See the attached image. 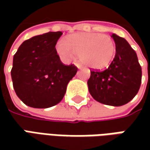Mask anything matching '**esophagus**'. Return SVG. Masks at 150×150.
I'll return each instance as SVG.
<instances>
[{"label":"esophagus","mask_w":150,"mask_h":150,"mask_svg":"<svg viewBox=\"0 0 150 150\" xmlns=\"http://www.w3.org/2000/svg\"><path fill=\"white\" fill-rule=\"evenodd\" d=\"M75 66L77 67L78 69H82V66H81V65H80L79 63H75Z\"/></svg>","instance_id":"34e87169"}]
</instances>
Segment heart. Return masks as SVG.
I'll return each mask as SVG.
<instances>
[{"label": "heart", "instance_id": "1", "mask_svg": "<svg viewBox=\"0 0 150 150\" xmlns=\"http://www.w3.org/2000/svg\"><path fill=\"white\" fill-rule=\"evenodd\" d=\"M56 49L63 60H72L77 55L86 67L101 69L112 62L116 47L114 41L107 35L82 32L72 35L67 41L60 39Z\"/></svg>", "mask_w": 150, "mask_h": 150}]
</instances>
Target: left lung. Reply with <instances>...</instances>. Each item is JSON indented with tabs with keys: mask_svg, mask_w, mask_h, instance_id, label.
I'll return each mask as SVG.
<instances>
[{
	"mask_svg": "<svg viewBox=\"0 0 150 150\" xmlns=\"http://www.w3.org/2000/svg\"><path fill=\"white\" fill-rule=\"evenodd\" d=\"M113 60L104 71H91L88 91L96 101L110 106H122L138 93L142 78L141 67L134 50L129 42L116 34Z\"/></svg>",
	"mask_w": 150,
	"mask_h": 150,
	"instance_id": "1",
	"label": "left lung"
}]
</instances>
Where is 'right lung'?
Returning <instances> with one entry per match:
<instances>
[{
	"mask_svg": "<svg viewBox=\"0 0 150 150\" xmlns=\"http://www.w3.org/2000/svg\"><path fill=\"white\" fill-rule=\"evenodd\" d=\"M62 35V32H51L35 36L23 42L13 57V88L27 106L47 108L57 104L77 73L78 68L64 65L56 51Z\"/></svg>",
	"mask_w": 150,
	"mask_h": 150,
	"instance_id": "1",
	"label": "right lung"
}]
</instances>
